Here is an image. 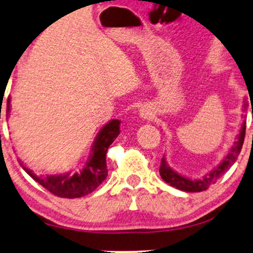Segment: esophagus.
I'll return each mask as SVG.
<instances>
[{
  "label": "esophagus",
  "mask_w": 253,
  "mask_h": 253,
  "mask_svg": "<svg viewBox=\"0 0 253 253\" xmlns=\"http://www.w3.org/2000/svg\"><path fill=\"white\" fill-rule=\"evenodd\" d=\"M139 117L143 121H153L154 117H155V114H154L153 110L149 106H144V108L139 110Z\"/></svg>",
  "instance_id": "esophagus-1"
}]
</instances>
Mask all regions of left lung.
Returning a JSON list of instances; mask_svg holds the SVG:
<instances>
[{
    "label": "left lung",
    "instance_id": "left-lung-1",
    "mask_svg": "<svg viewBox=\"0 0 253 253\" xmlns=\"http://www.w3.org/2000/svg\"><path fill=\"white\" fill-rule=\"evenodd\" d=\"M245 129L246 123L244 122L242 126V129H240L239 135L237 136L232 147L228 150L227 155L224 157V160H222L213 170H211L209 174L205 175L203 179L192 180L179 174L177 171H175L173 168L169 167L165 156L162 157L161 167H160V175H161V177L166 181V182L169 183L170 186L175 187V188L180 189V191L191 193L206 191L211 185H213V183H215L216 181L220 179L222 175L226 173L228 169L232 167L233 163L237 161V157H238L240 154V150H242L243 148V143H244Z\"/></svg>",
    "mask_w": 253,
    "mask_h": 253
}]
</instances>
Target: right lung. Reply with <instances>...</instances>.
Wrapping results in <instances>:
<instances>
[{"label":"right lung","mask_w":253,"mask_h":253,"mask_svg":"<svg viewBox=\"0 0 253 253\" xmlns=\"http://www.w3.org/2000/svg\"><path fill=\"white\" fill-rule=\"evenodd\" d=\"M9 112H10V97H8L7 99V117H9ZM120 126L121 121L112 120L99 130L92 145L90 159L86 162L85 167L76 173L38 176L31 169L25 167L20 160L19 163L32 179H34L43 188L56 197L67 199L82 198L93 192L108 176L106 151L116 137L120 135Z\"/></svg>","instance_id":"obj_1"}]
</instances>
